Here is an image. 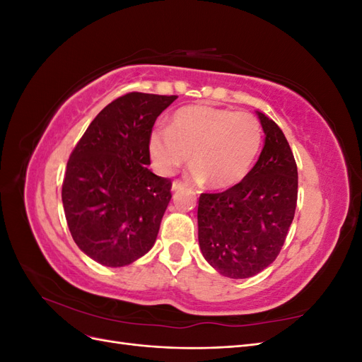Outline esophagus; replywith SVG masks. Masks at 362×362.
I'll list each match as a JSON object with an SVG mask.
<instances>
[{
  "label": "esophagus",
  "mask_w": 362,
  "mask_h": 362,
  "mask_svg": "<svg viewBox=\"0 0 362 362\" xmlns=\"http://www.w3.org/2000/svg\"><path fill=\"white\" fill-rule=\"evenodd\" d=\"M184 187H185V182H184V181L175 180V181L172 182V190H173V192H178V190H181V189H184Z\"/></svg>",
  "instance_id": "34e87169"
}]
</instances>
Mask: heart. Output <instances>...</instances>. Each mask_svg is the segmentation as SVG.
Listing matches in <instances>:
<instances>
[{"label":"heart","instance_id":"heart-1","mask_svg":"<svg viewBox=\"0 0 362 362\" xmlns=\"http://www.w3.org/2000/svg\"><path fill=\"white\" fill-rule=\"evenodd\" d=\"M261 146L255 116L226 108L190 105L172 116L169 128L151 134L149 152L163 175H172L189 160L192 180L213 189H229L246 178Z\"/></svg>","mask_w":362,"mask_h":362}]
</instances>
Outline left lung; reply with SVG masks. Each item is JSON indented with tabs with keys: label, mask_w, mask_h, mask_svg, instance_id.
Segmentation results:
<instances>
[{
	"label": "left lung",
	"mask_w": 362,
	"mask_h": 362,
	"mask_svg": "<svg viewBox=\"0 0 362 362\" xmlns=\"http://www.w3.org/2000/svg\"><path fill=\"white\" fill-rule=\"evenodd\" d=\"M266 141L243 181L202 193L198 237L202 255L223 276H254L276 259L298 204V166L282 129L258 112Z\"/></svg>",
	"instance_id": "left-lung-1"
}]
</instances>
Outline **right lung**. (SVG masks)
<instances>
[{
    "instance_id": "add662e5",
    "label": "right lung",
    "mask_w": 362,
    "mask_h": 362,
    "mask_svg": "<svg viewBox=\"0 0 362 362\" xmlns=\"http://www.w3.org/2000/svg\"><path fill=\"white\" fill-rule=\"evenodd\" d=\"M177 95L129 92L104 107L75 145L62 201L71 235L86 255L122 267L154 246L172 181L152 173L149 139Z\"/></svg>"
}]
</instances>
